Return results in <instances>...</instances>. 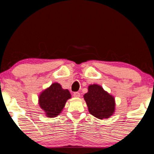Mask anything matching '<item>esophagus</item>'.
Here are the masks:
<instances>
[{
  "label": "esophagus",
  "mask_w": 154,
  "mask_h": 154,
  "mask_svg": "<svg viewBox=\"0 0 154 154\" xmlns=\"http://www.w3.org/2000/svg\"><path fill=\"white\" fill-rule=\"evenodd\" d=\"M80 96H81V94L79 92H73V97H79Z\"/></svg>",
  "instance_id": "esophagus-1"
}]
</instances>
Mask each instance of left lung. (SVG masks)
Segmentation results:
<instances>
[{"label": "left lung", "instance_id": "obj_1", "mask_svg": "<svg viewBox=\"0 0 154 154\" xmlns=\"http://www.w3.org/2000/svg\"><path fill=\"white\" fill-rule=\"evenodd\" d=\"M84 99L89 112L99 119H107L114 112V98L100 85H90L88 92L84 95Z\"/></svg>", "mask_w": 154, "mask_h": 154}]
</instances>
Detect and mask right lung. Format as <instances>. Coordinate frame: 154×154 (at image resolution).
Masks as SVG:
<instances>
[{"label": "right lung", "instance_id": "1", "mask_svg": "<svg viewBox=\"0 0 154 154\" xmlns=\"http://www.w3.org/2000/svg\"><path fill=\"white\" fill-rule=\"evenodd\" d=\"M71 98L68 90H64L59 83H53L39 97V104L48 117H55L61 113L67 100Z\"/></svg>", "mask_w": 154, "mask_h": 154}]
</instances>
